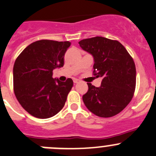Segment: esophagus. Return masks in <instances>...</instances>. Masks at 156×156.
Masks as SVG:
<instances>
[{
	"mask_svg": "<svg viewBox=\"0 0 156 156\" xmlns=\"http://www.w3.org/2000/svg\"><path fill=\"white\" fill-rule=\"evenodd\" d=\"M78 82H79V81H78V79H75V80H74V84H78Z\"/></svg>",
	"mask_w": 156,
	"mask_h": 156,
	"instance_id": "34e87169",
	"label": "esophagus"
}]
</instances>
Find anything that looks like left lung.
Wrapping results in <instances>:
<instances>
[{
  "label": "left lung",
  "instance_id": "8db88e82",
  "mask_svg": "<svg viewBox=\"0 0 156 156\" xmlns=\"http://www.w3.org/2000/svg\"><path fill=\"white\" fill-rule=\"evenodd\" d=\"M78 43L93 55V75L103 78L100 87L87 83L88 90L82 97L84 104L100 117L118 114L129 104L135 92L136 71L132 56L120 42L102 36Z\"/></svg>",
  "mask_w": 156,
  "mask_h": 156
}]
</instances>
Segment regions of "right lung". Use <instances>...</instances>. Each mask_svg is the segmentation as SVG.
I'll use <instances>...</instances> for the list:
<instances>
[{
	"mask_svg": "<svg viewBox=\"0 0 156 156\" xmlns=\"http://www.w3.org/2000/svg\"><path fill=\"white\" fill-rule=\"evenodd\" d=\"M69 41L42 40L29 45L18 55L13 66V91L23 108L40 119L55 116L64 107L73 86L54 79L52 71L64 66Z\"/></svg>",
	"mask_w": 156,
	"mask_h": 156,
	"instance_id": "obj_1",
	"label": "right lung"
}]
</instances>
